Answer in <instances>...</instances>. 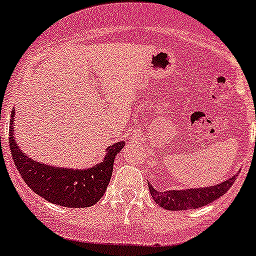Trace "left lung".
I'll use <instances>...</instances> for the list:
<instances>
[{
    "label": "left lung",
    "mask_w": 256,
    "mask_h": 256,
    "mask_svg": "<svg viewBox=\"0 0 256 256\" xmlns=\"http://www.w3.org/2000/svg\"><path fill=\"white\" fill-rule=\"evenodd\" d=\"M238 174L231 176L225 182L217 186L204 188H192L184 190H156L149 183V190L152 193V200L160 207L170 211H183L190 208H200L206 204H211L217 198L225 194L236 180Z\"/></svg>",
    "instance_id": "obj_1"
}]
</instances>
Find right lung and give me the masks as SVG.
<instances>
[{"label": "right lung", "instance_id": "add662e5", "mask_svg": "<svg viewBox=\"0 0 256 256\" xmlns=\"http://www.w3.org/2000/svg\"><path fill=\"white\" fill-rule=\"evenodd\" d=\"M15 116V110L11 117ZM14 118H11L8 142L12 160L26 184L36 194L59 206L82 208L97 204L104 196L114 169V160L125 142H120L107 149L104 162L93 168L77 169L58 168L40 164L18 149L14 139Z\"/></svg>", "mask_w": 256, "mask_h": 256}]
</instances>
